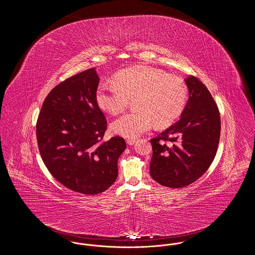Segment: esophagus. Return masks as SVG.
<instances>
[{
    "label": "esophagus",
    "instance_id": "34e87169",
    "mask_svg": "<svg viewBox=\"0 0 255 255\" xmlns=\"http://www.w3.org/2000/svg\"><path fill=\"white\" fill-rule=\"evenodd\" d=\"M126 142H127V144H129V145H133L134 142H135V139H133V138H127V139H126Z\"/></svg>",
    "mask_w": 255,
    "mask_h": 255
}]
</instances>
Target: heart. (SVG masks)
Masks as SVG:
<instances>
[{
    "label": "heart",
    "mask_w": 255,
    "mask_h": 255,
    "mask_svg": "<svg viewBox=\"0 0 255 255\" xmlns=\"http://www.w3.org/2000/svg\"><path fill=\"white\" fill-rule=\"evenodd\" d=\"M116 84H101L96 94L99 108L121 114L134 101L132 112L112 123L113 133L135 138L154 126L169 125L185 107L187 87L181 77L149 66H133L115 76Z\"/></svg>",
    "instance_id": "1"
}]
</instances>
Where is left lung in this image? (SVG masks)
<instances>
[{
	"mask_svg": "<svg viewBox=\"0 0 255 255\" xmlns=\"http://www.w3.org/2000/svg\"><path fill=\"white\" fill-rule=\"evenodd\" d=\"M189 98L181 119L152 138L151 177L159 184L181 188L197 181L216 156L221 119L216 102L197 77L185 79Z\"/></svg>",
	"mask_w": 255,
	"mask_h": 255,
	"instance_id": "obj_1",
	"label": "left lung"
}]
</instances>
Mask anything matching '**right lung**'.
<instances>
[{
  "label": "right lung",
  "mask_w": 255,
  "mask_h": 255,
  "mask_svg": "<svg viewBox=\"0 0 255 255\" xmlns=\"http://www.w3.org/2000/svg\"><path fill=\"white\" fill-rule=\"evenodd\" d=\"M99 77L89 69L54 87L36 123L38 148L49 173L82 194L107 190L118 178V160L126 148L122 136L103 140L107 121L97 105Z\"/></svg>",
  "instance_id": "add662e5"
}]
</instances>
